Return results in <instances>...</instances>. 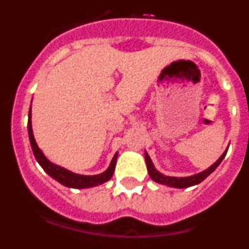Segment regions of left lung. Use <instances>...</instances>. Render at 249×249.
<instances>
[{
    "instance_id": "obj_1",
    "label": "left lung",
    "mask_w": 249,
    "mask_h": 249,
    "mask_svg": "<svg viewBox=\"0 0 249 249\" xmlns=\"http://www.w3.org/2000/svg\"><path fill=\"white\" fill-rule=\"evenodd\" d=\"M226 153H227V151L224 152L223 155L219 157V160H217L214 164H212L210 168L206 169V171H203V172L198 173V175L191 176V177H183V178L168 177V176H163L162 173H160L157 169L155 168V166H153V163H152L151 158H149V156L147 155V152L144 156H146L147 169H148L149 176H151V178L153 179V181L157 182V183H160V184H166V186H169V187H176V188H187V187H191V186H195V184L201 183L204 178L208 177V176H210L211 173H212L213 171H214V169L219 166V163H221L222 160L224 158Z\"/></svg>"
}]
</instances>
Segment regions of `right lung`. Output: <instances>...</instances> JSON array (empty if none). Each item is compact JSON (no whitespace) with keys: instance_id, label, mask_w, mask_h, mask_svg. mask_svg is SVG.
Here are the masks:
<instances>
[{"instance_id":"obj_1","label":"right lung","mask_w":249,"mask_h":249,"mask_svg":"<svg viewBox=\"0 0 249 249\" xmlns=\"http://www.w3.org/2000/svg\"><path fill=\"white\" fill-rule=\"evenodd\" d=\"M28 136H30V142L31 147H32V151H34V155L36 157L37 162L41 164L46 172L51 176L52 178H54L56 181H58L59 183L63 184L66 187H72V188H87V187H94L98 186V184H102L105 182H107L108 179H111V177L113 176L114 167H116V160H117V153L114 155L113 160H112L111 164H109L108 169L105 171L101 175L96 176H81L76 175V173H72L67 169L62 168V167L53 164L52 162L47 160L45 157L41 149L37 146L36 141L34 137V132H32V124H31V107L30 112H28Z\"/></svg>"}]
</instances>
